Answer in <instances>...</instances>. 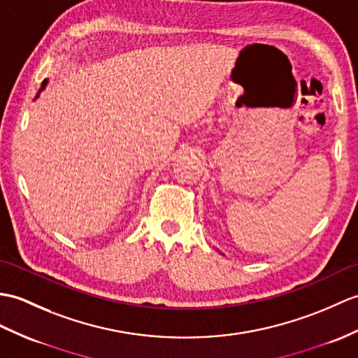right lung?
I'll return each instance as SVG.
<instances>
[{
  "label": "right lung",
  "instance_id": "obj_1",
  "mask_svg": "<svg viewBox=\"0 0 358 358\" xmlns=\"http://www.w3.org/2000/svg\"><path fill=\"white\" fill-rule=\"evenodd\" d=\"M45 85H47V79H44V80H43V85H41V88H39V93H41V91H43V90L45 88ZM39 93L36 94V97L39 96Z\"/></svg>",
  "mask_w": 358,
  "mask_h": 358
}]
</instances>
